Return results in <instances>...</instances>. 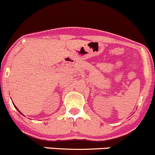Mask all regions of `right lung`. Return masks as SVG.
I'll return each mask as SVG.
<instances>
[{"mask_svg":"<svg viewBox=\"0 0 155 155\" xmlns=\"http://www.w3.org/2000/svg\"><path fill=\"white\" fill-rule=\"evenodd\" d=\"M14 107H15V108H16V109H17V110H18V111H19V112H20V113L21 114H22V113H21V111H19V110H18V108H17V107H15V105H14Z\"/></svg>","mask_w":155,"mask_h":155,"instance_id":"obj_1","label":"right lung"}]
</instances>
